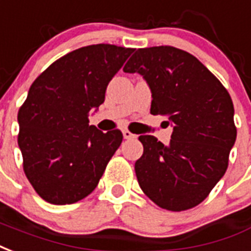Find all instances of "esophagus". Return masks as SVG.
<instances>
[{
	"instance_id": "esophagus-1",
	"label": "esophagus",
	"mask_w": 251,
	"mask_h": 251,
	"mask_svg": "<svg viewBox=\"0 0 251 251\" xmlns=\"http://www.w3.org/2000/svg\"><path fill=\"white\" fill-rule=\"evenodd\" d=\"M122 134H124V138L125 140H134L135 138V134H133V133H130L129 130H122Z\"/></svg>"
}]
</instances>
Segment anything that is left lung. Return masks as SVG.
<instances>
[{
	"instance_id": "left-lung-1",
	"label": "left lung",
	"mask_w": 251,
	"mask_h": 251,
	"mask_svg": "<svg viewBox=\"0 0 251 251\" xmlns=\"http://www.w3.org/2000/svg\"><path fill=\"white\" fill-rule=\"evenodd\" d=\"M124 72L144 77L150 113L173 126L168 146L153 135L138 138L144 154L134 169L142 192L166 210L200 205L224 177L237 138L230 94L194 55L173 46L135 50Z\"/></svg>"
}]
</instances>
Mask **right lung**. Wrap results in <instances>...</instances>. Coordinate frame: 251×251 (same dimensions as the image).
Instances as JSON below:
<instances>
[{
	"instance_id": "1",
	"label": "right lung",
	"mask_w": 251,
	"mask_h": 251,
	"mask_svg": "<svg viewBox=\"0 0 251 251\" xmlns=\"http://www.w3.org/2000/svg\"><path fill=\"white\" fill-rule=\"evenodd\" d=\"M134 51L98 44L70 51L31 83L18 111L24 172L37 194L53 205L74 203L97 187L122 142L118 129L89 125L105 101L107 83Z\"/></svg>"
}]
</instances>
